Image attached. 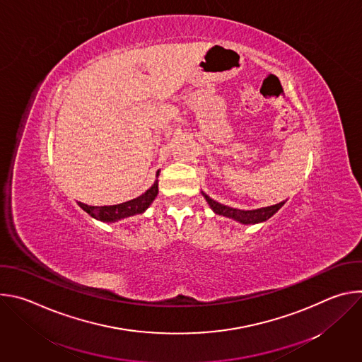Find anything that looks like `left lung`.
Masks as SVG:
<instances>
[{"label": "left lung", "mask_w": 362, "mask_h": 362, "mask_svg": "<svg viewBox=\"0 0 362 362\" xmlns=\"http://www.w3.org/2000/svg\"><path fill=\"white\" fill-rule=\"evenodd\" d=\"M202 194L204 196L206 202L209 203L211 209L218 214V215H222V216H226L229 219H233L236 222H240L243 225H255V223H261V222H265L268 221L269 218H272L282 206L285 204V200L281 202V203H276V204H272V206H268V208H261V209H253V211H242V209H235V208H229V206H225L214 199H211L208 194L203 193Z\"/></svg>", "instance_id": "1"}]
</instances>
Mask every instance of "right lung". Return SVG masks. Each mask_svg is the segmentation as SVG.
Here are the masks:
<instances>
[{
    "instance_id": "add662e5",
    "label": "right lung",
    "mask_w": 362,
    "mask_h": 362,
    "mask_svg": "<svg viewBox=\"0 0 362 362\" xmlns=\"http://www.w3.org/2000/svg\"><path fill=\"white\" fill-rule=\"evenodd\" d=\"M159 173L160 170H158L156 177L159 176ZM158 193H159V180L156 179L150 189H147L143 194L129 202L113 204V206H88L86 203L78 202V206L94 219H98L101 222H117L120 219L143 214L151 204V202L156 199Z\"/></svg>"
}]
</instances>
